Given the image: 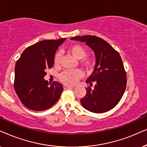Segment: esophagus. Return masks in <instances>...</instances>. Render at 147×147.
I'll return each instance as SVG.
<instances>
[{
    "label": "esophagus",
    "instance_id": "esophagus-1",
    "mask_svg": "<svg viewBox=\"0 0 147 147\" xmlns=\"http://www.w3.org/2000/svg\"><path fill=\"white\" fill-rule=\"evenodd\" d=\"M73 87L72 86H69V85H64V89H70V88H72Z\"/></svg>",
    "mask_w": 147,
    "mask_h": 147
}]
</instances>
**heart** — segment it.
I'll return each instance as SVG.
<instances>
[{"label":"heart","mask_w":147,"mask_h":147,"mask_svg":"<svg viewBox=\"0 0 147 147\" xmlns=\"http://www.w3.org/2000/svg\"><path fill=\"white\" fill-rule=\"evenodd\" d=\"M67 52L77 60H81L80 62L87 69H91L93 65V60L91 58L85 57L87 56V50L83 46L79 44H73L67 48ZM61 59V55L57 53L54 57L55 65L59 64ZM83 76V72L81 70H65L59 75V78L62 83L66 85H75Z\"/></svg>","instance_id":"b5f03b06"}]
</instances>
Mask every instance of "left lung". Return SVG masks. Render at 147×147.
Returning <instances> with one entry per match:
<instances>
[{
	"label": "left lung",
	"mask_w": 147,
	"mask_h": 147,
	"mask_svg": "<svg viewBox=\"0 0 147 147\" xmlns=\"http://www.w3.org/2000/svg\"><path fill=\"white\" fill-rule=\"evenodd\" d=\"M70 40L85 42L93 50L95 65L86 83L94 89L86 88L87 94L82 98L81 105L88 111L104 113L119 103L126 87V72L119 53L110 44L95 36H77Z\"/></svg>",
	"instance_id": "1"
}]
</instances>
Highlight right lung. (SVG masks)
Returning <instances> with one entry per match:
<instances>
[{
	"label": "right lung",
	"instance_id": "right-lung-1",
	"mask_svg": "<svg viewBox=\"0 0 147 147\" xmlns=\"http://www.w3.org/2000/svg\"><path fill=\"white\" fill-rule=\"evenodd\" d=\"M66 38L44 40L23 51L15 68L14 88L17 96L27 108L46 110L59 99L63 85L57 81L48 83L44 78L46 70L54 65L58 47Z\"/></svg>",
	"mask_w": 147,
	"mask_h": 147
}]
</instances>
